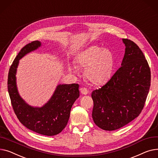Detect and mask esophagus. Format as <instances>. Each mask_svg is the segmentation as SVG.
<instances>
[{"instance_id": "34e87169", "label": "esophagus", "mask_w": 158, "mask_h": 158, "mask_svg": "<svg viewBox=\"0 0 158 158\" xmlns=\"http://www.w3.org/2000/svg\"><path fill=\"white\" fill-rule=\"evenodd\" d=\"M80 92H81V94L86 95V94H88L89 91L87 90V89L86 88H85V87H82V88H81V89H80Z\"/></svg>"}]
</instances>
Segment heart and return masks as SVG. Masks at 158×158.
<instances>
[{"mask_svg": "<svg viewBox=\"0 0 158 158\" xmlns=\"http://www.w3.org/2000/svg\"><path fill=\"white\" fill-rule=\"evenodd\" d=\"M77 66L85 69V78L94 85L106 83L112 75L114 68V55L108 49H101L92 46L82 52L77 59ZM69 71L76 73L77 67L69 66Z\"/></svg>", "mask_w": 158, "mask_h": 158, "instance_id": "obj_1", "label": "heart"}]
</instances>
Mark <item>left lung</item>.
Segmentation results:
<instances>
[{"label": "left lung", "mask_w": 158, "mask_h": 158, "mask_svg": "<svg viewBox=\"0 0 158 158\" xmlns=\"http://www.w3.org/2000/svg\"><path fill=\"white\" fill-rule=\"evenodd\" d=\"M123 41L126 50L121 66L91 94L92 118L106 131L116 130L140 115L151 86V69L142 51L133 41Z\"/></svg>", "instance_id": "8db88e82"}]
</instances>
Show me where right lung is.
<instances>
[{
    "label": "right lung",
    "instance_id": "add662e5",
    "mask_svg": "<svg viewBox=\"0 0 158 158\" xmlns=\"http://www.w3.org/2000/svg\"><path fill=\"white\" fill-rule=\"evenodd\" d=\"M41 43L34 41L21 49L9 69L7 89L14 112L20 122L37 133L53 136L66 126L71 107L80 96L78 83L57 86L50 100L41 108L28 105L20 98L16 85V71L19 60L25 54L38 48Z\"/></svg>",
    "mask_w": 158,
    "mask_h": 158
}]
</instances>
